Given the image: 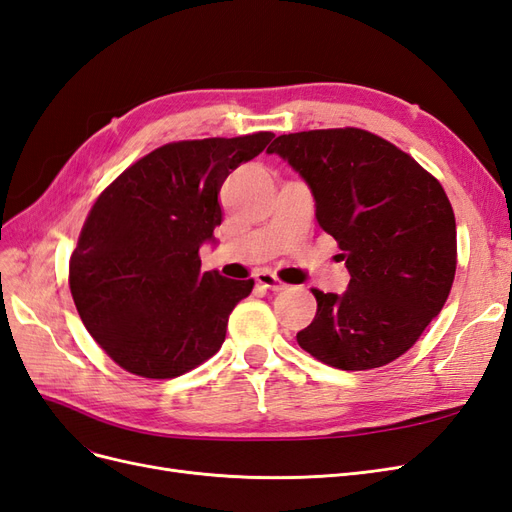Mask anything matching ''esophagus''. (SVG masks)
I'll list each match as a JSON object with an SVG mask.
<instances>
[{"label": "esophagus", "instance_id": "obj_1", "mask_svg": "<svg viewBox=\"0 0 512 512\" xmlns=\"http://www.w3.org/2000/svg\"><path fill=\"white\" fill-rule=\"evenodd\" d=\"M256 282H258L262 288H269V290H275V292H280V290L286 288V284L277 280V275L271 273V271H267V269H262V271L256 273Z\"/></svg>", "mask_w": 512, "mask_h": 512}]
</instances>
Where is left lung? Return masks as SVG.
I'll use <instances>...</instances> for the list:
<instances>
[{
    "instance_id": "obj_1",
    "label": "left lung",
    "mask_w": 512,
    "mask_h": 512,
    "mask_svg": "<svg viewBox=\"0 0 512 512\" xmlns=\"http://www.w3.org/2000/svg\"><path fill=\"white\" fill-rule=\"evenodd\" d=\"M267 153L312 190L316 220L350 273L344 294L312 290L318 312L299 346L346 371L395 361L440 314L455 280L457 226L440 181L359 128L282 134Z\"/></svg>"
}]
</instances>
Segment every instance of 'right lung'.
Here are the masks:
<instances>
[{
	"label": "right lung",
	"mask_w": 512,
	"mask_h": 512,
	"mask_svg": "<svg viewBox=\"0 0 512 512\" xmlns=\"http://www.w3.org/2000/svg\"><path fill=\"white\" fill-rule=\"evenodd\" d=\"M271 132L168 143L132 164L91 207L70 258L85 329L130 374L177 378L218 352L254 280L200 271L222 224L220 188Z\"/></svg>",
	"instance_id": "obj_1"
}]
</instances>
